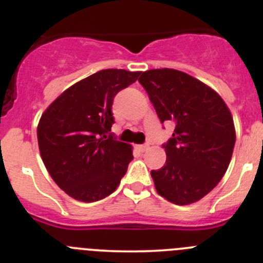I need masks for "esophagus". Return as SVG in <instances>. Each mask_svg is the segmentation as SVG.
<instances>
[{
    "instance_id": "obj_1",
    "label": "esophagus",
    "mask_w": 263,
    "mask_h": 263,
    "mask_svg": "<svg viewBox=\"0 0 263 263\" xmlns=\"http://www.w3.org/2000/svg\"><path fill=\"white\" fill-rule=\"evenodd\" d=\"M136 148L140 151V153H145L148 147H147V145H137Z\"/></svg>"
}]
</instances>
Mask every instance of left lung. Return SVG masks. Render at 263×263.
I'll return each mask as SVG.
<instances>
[{"label": "left lung", "mask_w": 263, "mask_h": 263, "mask_svg": "<svg viewBox=\"0 0 263 263\" xmlns=\"http://www.w3.org/2000/svg\"><path fill=\"white\" fill-rule=\"evenodd\" d=\"M139 81L161 123H176L164 145L165 164L151 171L156 191L176 205L197 202L216 187L229 166L235 144L232 113L214 89L182 71L148 70Z\"/></svg>", "instance_id": "8db88e82"}]
</instances>
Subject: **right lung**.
Returning <instances> with one entry per match:
<instances>
[{"mask_svg":"<svg viewBox=\"0 0 263 263\" xmlns=\"http://www.w3.org/2000/svg\"><path fill=\"white\" fill-rule=\"evenodd\" d=\"M140 71H98L66 89L42 115L38 145L42 160L55 184L82 202L115 192L128 163L132 146L108 136L115 119L113 98L134 84Z\"/></svg>","mask_w":263,"mask_h":263,"instance_id":"add662e5","label":"right lung"}]
</instances>
